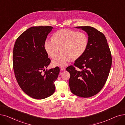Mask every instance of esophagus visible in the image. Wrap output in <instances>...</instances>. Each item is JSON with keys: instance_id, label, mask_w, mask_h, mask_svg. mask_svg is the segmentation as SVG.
Here are the masks:
<instances>
[{"instance_id": "esophagus-1", "label": "esophagus", "mask_w": 125, "mask_h": 125, "mask_svg": "<svg viewBox=\"0 0 125 125\" xmlns=\"http://www.w3.org/2000/svg\"><path fill=\"white\" fill-rule=\"evenodd\" d=\"M61 70H62V71H64L65 70H66V68L63 67H61Z\"/></svg>"}]
</instances>
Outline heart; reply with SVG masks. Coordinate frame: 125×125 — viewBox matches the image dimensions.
Returning <instances> with one entry per match:
<instances>
[{
	"mask_svg": "<svg viewBox=\"0 0 125 125\" xmlns=\"http://www.w3.org/2000/svg\"><path fill=\"white\" fill-rule=\"evenodd\" d=\"M88 45V37L83 32L62 29L53 33L52 40H46L44 49L50 58H54L61 49L62 53L52 62L54 67L66 66L72 59L76 60L85 53Z\"/></svg>",
	"mask_w": 125,
	"mask_h": 125,
	"instance_id": "b5f03b06",
	"label": "heart"
}]
</instances>
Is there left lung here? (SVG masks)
I'll return each mask as SVG.
<instances>
[{
  "label": "left lung",
  "mask_w": 125,
  "mask_h": 125,
  "mask_svg": "<svg viewBox=\"0 0 125 125\" xmlns=\"http://www.w3.org/2000/svg\"><path fill=\"white\" fill-rule=\"evenodd\" d=\"M88 35L87 49L66 70L70 74L69 84L73 94L83 98L94 96L102 90L112 64L110 50L104 34L91 26H77Z\"/></svg>",
  "instance_id": "8db88e82"
}]
</instances>
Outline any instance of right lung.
Listing matches in <instances>:
<instances>
[{"label": "right lung", "mask_w": 125, "mask_h": 125, "mask_svg": "<svg viewBox=\"0 0 125 125\" xmlns=\"http://www.w3.org/2000/svg\"><path fill=\"white\" fill-rule=\"evenodd\" d=\"M52 28H29L17 39L14 47L13 65L16 79L22 90L35 99L46 98L54 93V82L60 71L58 67L45 70L51 60L44 44Z\"/></svg>", "instance_id": "1"}]
</instances>
